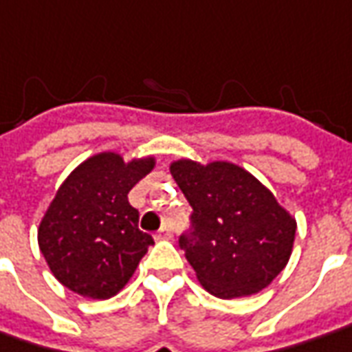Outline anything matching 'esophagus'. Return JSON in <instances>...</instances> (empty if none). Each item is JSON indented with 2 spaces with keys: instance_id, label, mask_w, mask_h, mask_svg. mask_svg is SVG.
I'll list each match as a JSON object with an SVG mask.
<instances>
[{
  "instance_id": "obj_1",
  "label": "esophagus",
  "mask_w": 352,
  "mask_h": 352,
  "mask_svg": "<svg viewBox=\"0 0 352 352\" xmlns=\"http://www.w3.org/2000/svg\"><path fill=\"white\" fill-rule=\"evenodd\" d=\"M157 241H167V239H173V231H171V227L164 226L160 231L156 233Z\"/></svg>"
}]
</instances>
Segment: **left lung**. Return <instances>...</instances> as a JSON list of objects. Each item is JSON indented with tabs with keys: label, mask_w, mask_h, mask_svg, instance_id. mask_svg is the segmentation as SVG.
<instances>
[{
	"label": "left lung",
	"mask_w": 352,
	"mask_h": 352,
	"mask_svg": "<svg viewBox=\"0 0 352 352\" xmlns=\"http://www.w3.org/2000/svg\"><path fill=\"white\" fill-rule=\"evenodd\" d=\"M169 171L192 206L190 229L179 236V246L200 285L217 298L266 289L291 258L295 217L231 162L177 160Z\"/></svg>",
	"instance_id": "obj_1"
}]
</instances>
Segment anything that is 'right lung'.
Wrapping results in <instances>:
<instances>
[{
    "mask_svg": "<svg viewBox=\"0 0 352 352\" xmlns=\"http://www.w3.org/2000/svg\"><path fill=\"white\" fill-rule=\"evenodd\" d=\"M156 166L117 152L85 160L57 188L38 227V245L56 279L88 298H111L135 274L152 235L138 229L129 190Z\"/></svg>",
    "mask_w": 352,
    "mask_h": 352,
    "instance_id": "right-lung-1",
    "label": "right lung"
}]
</instances>
